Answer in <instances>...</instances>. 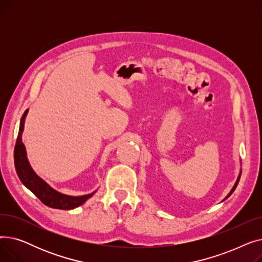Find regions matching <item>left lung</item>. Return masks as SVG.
I'll use <instances>...</instances> for the list:
<instances>
[{"mask_svg":"<svg viewBox=\"0 0 262 262\" xmlns=\"http://www.w3.org/2000/svg\"><path fill=\"white\" fill-rule=\"evenodd\" d=\"M240 176H241V171H240V174H239V176H238V178H237V182H236V183H235V185H233V187H232V189H231V190H230V192H229V193H228V194H227V196H226V198H225V200H226V199H227V198H229V196H230V195H231V193H232V192H233V191H235V189H236V188H237V186H238V183H239V181H240Z\"/></svg>","mask_w":262,"mask_h":262,"instance_id":"left-lung-1","label":"left lung"}]
</instances>
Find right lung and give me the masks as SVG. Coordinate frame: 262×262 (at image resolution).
<instances>
[{
    "mask_svg": "<svg viewBox=\"0 0 262 262\" xmlns=\"http://www.w3.org/2000/svg\"><path fill=\"white\" fill-rule=\"evenodd\" d=\"M27 113H29V109L25 110L21 118L19 134L15 146V167L21 183L27 189L31 190L41 202L51 208L70 210L78 207V206L82 205L88 199H90L95 193V191L90 194L80 196H72L60 193L57 190L53 189L42 178L39 177L31 167L30 161L26 156L25 146L22 142V133L24 130V121Z\"/></svg>",
    "mask_w": 262,
    "mask_h": 262,
    "instance_id": "right-lung-1",
    "label": "right lung"
}]
</instances>
